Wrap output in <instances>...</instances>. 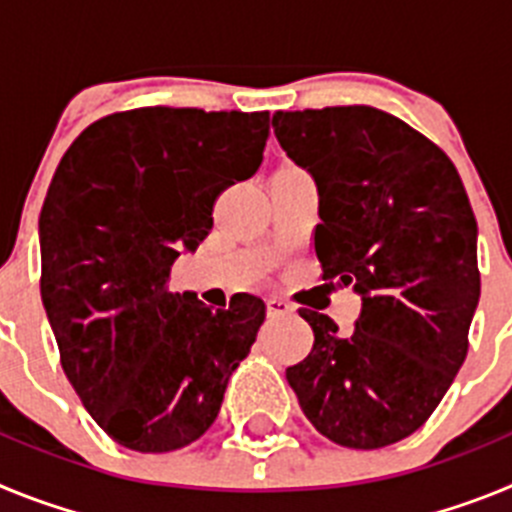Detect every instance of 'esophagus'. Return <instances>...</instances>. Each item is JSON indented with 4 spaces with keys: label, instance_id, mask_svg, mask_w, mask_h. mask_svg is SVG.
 <instances>
[{
    "label": "esophagus",
    "instance_id": "1",
    "mask_svg": "<svg viewBox=\"0 0 512 512\" xmlns=\"http://www.w3.org/2000/svg\"><path fill=\"white\" fill-rule=\"evenodd\" d=\"M266 312H269L271 318H282V315H292L295 307L289 305L287 300H282V297H269L266 300Z\"/></svg>",
    "mask_w": 512,
    "mask_h": 512
}]
</instances>
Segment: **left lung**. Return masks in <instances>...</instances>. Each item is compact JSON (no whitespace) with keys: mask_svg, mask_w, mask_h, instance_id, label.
<instances>
[{"mask_svg":"<svg viewBox=\"0 0 512 512\" xmlns=\"http://www.w3.org/2000/svg\"><path fill=\"white\" fill-rule=\"evenodd\" d=\"M274 135L318 187L323 277L361 297L351 336L300 310L315 343L287 382L325 438L382 449L418 431L467 359L479 302L472 205L449 156L377 107L277 112Z\"/></svg>","mask_w":512,"mask_h":512,"instance_id":"obj_1","label":"left lung"}]
</instances>
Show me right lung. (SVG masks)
Segmentation results:
<instances>
[{
  "mask_svg": "<svg viewBox=\"0 0 512 512\" xmlns=\"http://www.w3.org/2000/svg\"><path fill=\"white\" fill-rule=\"evenodd\" d=\"M269 112L140 107L92 122L63 153L40 212V297L63 372L107 436L140 454L215 423L256 341L264 300L212 310L169 292L225 187L256 174Z\"/></svg>",
  "mask_w": 512,
  "mask_h": 512,
  "instance_id": "right-lung-1",
  "label": "right lung"
}]
</instances>
